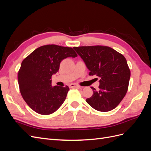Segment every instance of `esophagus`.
<instances>
[{"label": "esophagus", "instance_id": "1", "mask_svg": "<svg viewBox=\"0 0 151 151\" xmlns=\"http://www.w3.org/2000/svg\"><path fill=\"white\" fill-rule=\"evenodd\" d=\"M69 87H70V88H80V86H79L77 85V84H70L69 85Z\"/></svg>", "mask_w": 151, "mask_h": 151}]
</instances>
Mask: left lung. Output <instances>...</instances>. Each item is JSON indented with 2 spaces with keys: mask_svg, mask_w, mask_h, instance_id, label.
I'll list each match as a JSON object with an SVG mask.
<instances>
[{
  "mask_svg": "<svg viewBox=\"0 0 151 151\" xmlns=\"http://www.w3.org/2000/svg\"><path fill=\"white\" fill-rule=\"evenodd\" d=\"M74 49L84 62L89 75L100 79L99 89L91 87L93 94L86 102L99 111L115 108L125 97L129 87L130 70L126 58L108 47H79Z\"/></svg>",
  "mask_w": 151,
  "mask_h": 151,
  "instance_id": "1",
  "label": "left lung"
}]
</instances>
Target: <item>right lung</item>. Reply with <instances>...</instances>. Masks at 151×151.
<instances>
[{
	"instance_id": "obj_1",
	"label": "right lung",
	"mask_w": 151,
	"mask_h": 151,
	"mask_svg": "<svg viewBox=\"0 0 151 151\" xmlns=\"http://www.w3.org/2000/svg\"><path fill=\"white\" fill-rule=\"evenodd\" d=\"M77 55L73 48L48 45L36 48L21 63L17 79L20 92L28 106L40 115L56 111L65 100L67 86H52V76L67 57Z\"/></svg>"
}]
</instances>
